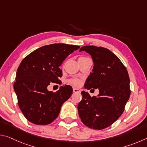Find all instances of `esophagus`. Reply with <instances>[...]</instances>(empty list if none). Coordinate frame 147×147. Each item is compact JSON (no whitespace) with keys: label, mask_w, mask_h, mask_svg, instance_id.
<instances>
[{"label":"esophagus","mask_w":147,"mask_h":147,"mask_svg":"<svg viewBox=\"0 0 147 147\" xmlns=\"http://www.w3.org/2000/svg\"><path fill=\"white\" fill-rule=\"evenodd\" d=\"M73 93H80V90L79 89L74 88H73Z\"/></svg>","instance_id":"1"}]
</instances>
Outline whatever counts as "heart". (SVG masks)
<instances>
[{
  "mask_svg": "<svg viewBox=\"0 0 147 147\" xmlns=\"http://www.w3.org/2000/svg\"><path fill=\"white\" fill-rule=\"evenodd\" d=\"M68 82L69 84H72V85H73V86H78L80 85V84L81 82L78 78H71V79H69V80Z\"/></svg>",
  "mask_w": 147,
  "mask_h": 147,
  "instance_id": "1",
  "label": "heart"
}]
</instances>
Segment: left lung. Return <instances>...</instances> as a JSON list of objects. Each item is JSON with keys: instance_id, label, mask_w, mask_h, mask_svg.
<instances>
[{"instance_id": "obj_1", "label": "left lung", "mask_w": 147, "mask_h": 147, "mask_svg": "<svg viewBox=\"0 0 147 147\" xmlns=\"http://www.w3.org/2000/svg\"><path fill=\"white\" fill-rule=\"evenodd\" d=\"M94 62L93 72L87 78L84 87L98 89L99 94L91 96L81 92L82 99L78 105V115L88 127L102 130L120 117L130 98V78L126 67L116 55L101 47L84 46Z\"/></svg>"}]
</instances>
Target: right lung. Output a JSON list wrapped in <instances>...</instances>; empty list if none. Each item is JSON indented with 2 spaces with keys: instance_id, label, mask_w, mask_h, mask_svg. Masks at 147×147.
Returning a JSON list of instances; mask_svg holds the SVG:
<instances>
[{
  "instance_id": "obj_1",
  "label": "right lung",
  "mask_w": 147,
  "mask_h": 147,
  "mask_svg": "<svg viewBox=\"0 0 147 147\" xmlns=\"http://www.w3.org/2000/svg\"><path fill=\"white\" fill-rule=\"evenodd\" d=\"M79 48L74 45L51 44L35 50L21 62L13 88L19 108L30 123L47 125L58 117L62 104L73 93V88L65 85L53 92L48 91L47 87L51 83L61 84L59 66Z\"/></svg>"
}]
</instances>
